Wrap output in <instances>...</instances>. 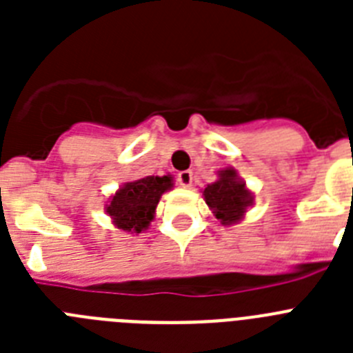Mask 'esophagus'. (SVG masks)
<instances>
[{
    "label": "esophagus",
    "mask_w": 353,
    "mask_h": 353,
    "mask_svg": "<svg viewBox=\"0 0 353 353\" xmlns=\"http://www.w3.org/2000/svg\"><path fill=\"white\" fill-rule=\"evenodd\" d=\"M176 182L180 187H191L192 185V173L191 171H180L179 176H176Z\"/></svg>",
    "instance_id": "esophagus-1"
}]
</instances>
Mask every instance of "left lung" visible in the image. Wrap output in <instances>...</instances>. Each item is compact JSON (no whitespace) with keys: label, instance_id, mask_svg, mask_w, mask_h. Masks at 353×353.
Listing matches in <instances>:
<instances>
[{"label":"left lung","instance_id":"left-lung-1","mask_svg":"<svg viewBox=\"0 0 353 353\" xmlns=\"http://www.w3.org/2000/svg\"><path fill=\"white\" fill-rule=\"evenodd\" d=\"M203 196L215 219H219L224 226L239 223L254 199L233 168L221 170L219 179L205 187Z\"/></svg>","mask_w":353,"mask_h":353}]
</instances>
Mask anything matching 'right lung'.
Instances as JSON below:
<instances>
[{"label":"right lung","mask_w":353,"mask_h":353,"mask_svg":"<svg viewBox=\"0 0 353 353\" xmlns=\"http://www.w3.org/2000/svg\"><path fill=\"white\" fill-rule=\"evenodd\" d=\"M173 187V176H145L127 182L111 196L105 212L111 215L114 226L129 233L145 232L154 221L159 199Z\"/></svg>","instance_id":"right-lung-1"}]
</instances>
